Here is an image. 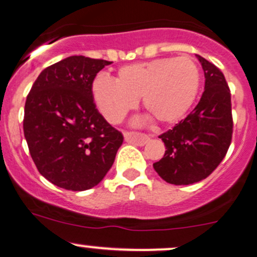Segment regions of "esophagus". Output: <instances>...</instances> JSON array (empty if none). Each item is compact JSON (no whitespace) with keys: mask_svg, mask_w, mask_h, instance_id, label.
I'll return each instance as SVG.
<instances>
[{"mask_svg":"<svg viewBox=\"0 0 257 257\" xmlns=\"http://www.w3.org/2000/svg\"><path fill=\"white\" fill-rule=\"evenodd\" d=\"M123 137H125V141L127 143L138 145V147H143L149 142V136L142 134V132H125Z\"/></svg>","mask_w":257,"mask_h":257,"instance_id":"obj_1","label":"esophagus"}]
</instances>
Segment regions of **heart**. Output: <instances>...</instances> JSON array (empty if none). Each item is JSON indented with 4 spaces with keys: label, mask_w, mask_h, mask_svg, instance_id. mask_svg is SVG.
<instances>
[{
    "label": "heart",
    "mask_w": 257,
    "mask_h": 257,
    "mask_svg": "<svg viewBox=\"0 0 257 257\" xmlns=\"http://www.w3.org/2000/svg\"><path fill=\"white\" fill-rule=\"evenodd\" d=\"M200 88V71L189 56L156 58L120 68L115 82L97 76L93 95L104 119L119 123L142 99L143 107L163 125L180 121Z\"/></svg>",
    "instance_id": "obj_1"
}]
</instances>
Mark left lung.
Returning <instances> with one entry per match:
<instances>
[{"mask_svg": "<svg viewBox=\"0 0 257 257\" xmlns=\"http://www.w3.org/2000/svg\"><path fill=\"white\" fill-rule=\"evenodd\" d=\"M205 74L201 99L185 119L160 136L166 154L154 169L172 185L204 180L225 157L232 139L231 94L223 72L196 55Z\"/></svg>", "mask_w": 257, "mask_h": 257, "instance_id": "obj_1", "label": "left lung"}]
</instances>
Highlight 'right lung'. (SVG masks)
<instances>
[{
    "mask_svg": "<svg viewBox=\"0 0 257 257\" xmlns=\"http://www.w3.org/2000/svg\"><path fill=\"white\" fill-rule=\"evenodd\" d=\"M112 62L71 56L47 66L25 103L24 134L39 173L68 191L100 183L121 147V132L94 103L93 82Z\"/></svg>",
    "mask_w": 257,
    "mask_h": 257,
    "instance_id": "right-lung-1",
    "label": "right lung"
}]
</instances>
